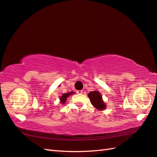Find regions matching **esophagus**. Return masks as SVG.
I'll return each instance as SVG.
<instances>
[{"instance_id": "obj_1", "label": "esophagus", "mask_w": 157, "mask_h": 157, "mask_svg": "<svg viewBox=\"0 0 157 157\" xmlns=\"http://www.w3.org/2000/svg\"><path fill=\"white\" fill-rule=\"evenodd\" d=\"M77 93H78V94H81L83 93V91H82V90H78V91H77Z\"/></svg>"}]
</instances>
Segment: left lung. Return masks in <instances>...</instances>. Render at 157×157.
I'll return each mask as SVG.
<instances>
[{
    "instance_id": "obj_1",
    "label": "left lung",
    "mask_w": 157,
    "mask_h": 157,
    "mask_svg": "<svg viewBox=\"0 0 157 157\" xmlns=\"http://www.w3.org/2000/svg\"><path fill=\"white\" fill-rule=\"evenodd\" d=\"M91 103L96 109L99 110H103L106 107L104 101L102 100V96L98 91H92L90 92L88 94Z\"/></svg>"
}]
</instances>
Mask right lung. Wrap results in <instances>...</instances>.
Segmentation results:
<instances>
[{"instance_id": "1", "label": "right lung", "mask_w": 157, "mask_h": 157, "mask_svg": "<svg viewBox=\"0 0 157 157\" xmlns=\"http://www.w3.org/2000/svg\"><path fill=\"white\" fill-rule=\"evenodd\" d=\"M74 94V92H69V93H66V94H63V95H62L61 96H60V103H61V104H65V101H66V100H67V98L70 96V95H71V94Z\"/></svg>"}]
</instances>
